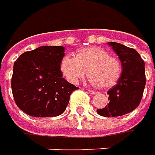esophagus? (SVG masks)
Wrapping results in <instances>:
<instances>
[{
  "mask_svg": "<svg viewBox=\"0 0 155 155\" xmlns=\"http://www.w3.org/2000/svg\"><path fill=\"white\" fill-rule=\"evenodd\" d=\"M88 92L90 93V94H91V95H95V94H96V91H91V90H89Z\"/></svg>",
  "mask_w": 155,
  "mask_h": 155,
  "instance_id": "1",
  "label": "esophagus"
}]
</instances>
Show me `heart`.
Masks as SVG:
<instances>
[{
  "label": "heart",
  "mask_w": 155,
  "mask_h": 155,
  "mask_svg": "<svg viewBox=\"0 0 155 155\" xmlns=\"http://www.w3.org/2000/svg\"><path fill=\"white\" fill-rule=\"evenodd\" d=\"M60 70L67 81L77 84L86 70L91 82L101 88H110L117 84L122 75L123 67L119 59L109 55L100 47L85 48L74 57L66 55L60 64Z\"/></svg>",
  "instance_id": "obj_1"
}]
</instances>
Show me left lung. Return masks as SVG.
Segmentation results:
<instances>
[{
  "label": "left lung",
  "mask_w": 155,
  "mask_h": 155,
  "mask_svg": "<svg viewBox=\"0 0 155 155\" xmlns=\"http://www.w3.org/2000/svg\"><path fill=\"white\" fill-rule=\"evenodd\" d=\"M122 64V75L111 89L109 95L108 105L96 112L105 117L125 115L138 107L145 87L146 77L144 62L134 48L123 44L109 42Z\"/></svg>",
  "instance_id": "8db88e82"
}]
</instances>
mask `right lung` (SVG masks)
I'll use <instances>...</instances> for the list:
<instances>
[{
  "mask_svg": "<svg viewBox=\"0 0 155 155\" xmlns=\"http://www.w3.org/2000/svg\"><path fill=\"white\" fill-rule=\"evenodd\" d=\"M63 46H42L15 61L12 90L17 106L35 117H57L65 111L72 91L79 89L63 78Z\"/></svg>",
  "mask_w": 155,
  "mask_h": 155,
  "instance_id": "add662e5",
  "label": "right lung"
}]
</instances>
